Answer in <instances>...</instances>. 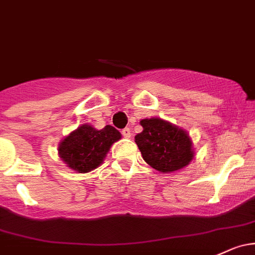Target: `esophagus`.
Here are the masks:
<instances>
[{"label": "esophagus", "mask_w": 255, "mask_h": 255, "mask_svg": "<svg viewBox=\"0 0 255 255\" xmlns=\"http://www.w3.org/2000/svg\"><path fill=\"white\" fill-rule=\"evenodd\" d=\"M122 135L125 136V138H130V135H132V133H130L129 128L126 127L125 129H122Z\"/></svg>", "instance_id": "obj_1"}]
</instances>
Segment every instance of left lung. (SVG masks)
Instances as JSON below:
<instances>
[{
  "label": "left lung",
  "mask_w": 255,
  "mask_h": 255,
  "mask_svg": "<svg viewBox=\"0 0 255 255\" xmlns=\"http://www.w3.org/2000/svg\"><path fill=\"white\" fill-rule=\"evenodd\" d=\"M140 125L143 132L135 135V143L152 168L168 173L192 161V141L183 129L160 119L141 120Z\"/></svg>",
  "instance_id": "left-lung-1"
}]
</instances>
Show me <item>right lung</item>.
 <instances>
[{"label":"right lung","instance_id":"obj_1","mask_svg":"<svg viewBox=\"0 0 255 255\" xmlns=\"http://www.w3.org/2000/svg\"><path fill=\"white\" fill-rule=\"evenodd\" d=\"M120 139L121 133L112 126L98 130L84 125L61 141L58 154L68 167L80 173L89 172L101 165L112 144Z\"/></svg>","mask_w":255,"mask_h":255}]
</instances>
